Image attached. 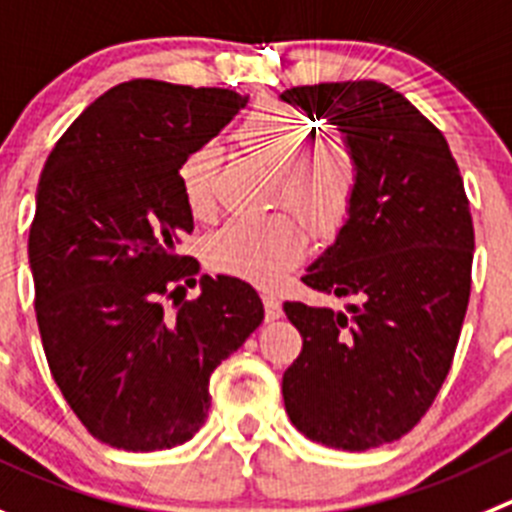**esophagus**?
<instances>
[{
  "label": "esophagus",
  "instance_id": "1",
  "mask_svg": "<svg viewBox=\"0 0 512 512\" xmlns=\"http://www.w3.org/2000/svg\"><path fill=\"white\" fill-rule=\"evenodd\" d=\"M262 305H265V321H278L283 315V305L275 295H262Z\"/></svg>",
  "mask_w": 512,
  "mask_h": 512
}]
</instances>
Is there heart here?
Masks as SVG:
<instances>
[{"instance_id":"1","label":"heart","mask_w":512,"mask_h":512,"mask_svg":"<svg viewBox=\"0 0 512 512\" xmlns=\"http://www.w3.org/2000/svg\"><path fill=\"white\" fill-rule=\"evenodd\" d=\"M303 118L280 105H262L234 128V143L272 169V197L293 207L318 240H331L346 227L358 194V164L351 148L328 143L302 151L310 143ZM219 151L212 143L194 148L179 164V189L194 219L214 212V179ZM308 250V232L288 209L252 219H234L207 242L212 270L252 285H275Z\"/></svg>"}]
</instances>
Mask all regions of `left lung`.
Instances as JSON below:
<instances>
[{
  "instance_id": "left-lung-1",
  "label": "left lung",
  "mask_w": 512,
  "mask_h": 512,
  "mask_svg": "<svg viewBox=\"0 0 512 512\" xmlns=\"http://www.w3.org/2000/svg\"><path fill=\"white\" fill-rule=\"evenodd\" d=\"M280 98L341 128L358 164L351 217L303 278L356 303L351 315L283 305L303 336L285 412L313 442L364 452L412 432L450 374L470 303V199L447 138L389 85H298Z\"/></svg>"
}]
</instances>
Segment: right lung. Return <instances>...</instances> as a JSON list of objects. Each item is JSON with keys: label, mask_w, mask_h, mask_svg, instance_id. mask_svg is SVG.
<instances>
[{"label": "right lung", "mask_w": 512, "mask_h": 512, "mask_svg": "<svg viewBox=\"0 0 512 512\" xmlns=\"http://www.w3.org/2000/svg\"><path fill=\"white\" fill-rule=\"evenodd\" d=\"M247 98L224 88L128 80L55 143L30 227L35 313L52 379L100 442L128 452L189 442L209 414V376L262 323L237 278L179 255L194 229L179 164Z\"/></svg>", "instance_id": "add662e5"}]
</instances>
